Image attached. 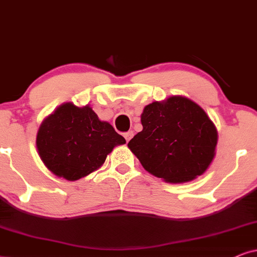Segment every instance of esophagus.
<instances>
[{
    "label": "esophagus",
    "mask_w": 257,
    "mask_h": 257,
    "mask_svg": "<svg viewBox=\"0 0 257 257\" xmlns=\"http://www.w3.org/2000/svg\"><path fill=\"white\" fill-rule=\"evenodd\" d=\"M133 136H134V133H133V131L124 133V138H125V141H126V142H129V140H131V139L133 138Z\"/></svg>",
    "instance_id": "obj_1"
}]
</instances>
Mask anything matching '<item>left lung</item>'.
Segmentation results:
<instances>
[{
	"mask_svg": "<svg viewBox=\"0 0 257 257\" xmlns=\"http://www.w3.org/2000/svg\"><path fill=\"white\" fill-rule=\"evenodd\" d=\"M144 129L128 147L144 168L167 183H186L207 170L218 134L206 112L193 100L172 96L146 105Z\"/></svg>",
	"mask_w": 257,
	"mask_h": 257,
	"instance_id": "obj_1",
	"label": "left lung"
}]
</instances>
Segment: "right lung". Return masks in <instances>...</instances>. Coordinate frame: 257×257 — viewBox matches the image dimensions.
Segmentation results:
<instances>
[{"instance_id": "1", "label": "right lung", "mask_w": 257, "mask_h": 257, "mask_svg": "<svg viewBox=\"0 0 257 257\" xmlns=\"http://www.w3.org/2000/svg\"><path fill=\"white\" fill-rule=\"evenodd\" d=\"M125 140L89 105L64 103L44 119L37 135L40 159L57 177L73 181L104 164L113 147Z\"/></svg>"}]
</instances>
